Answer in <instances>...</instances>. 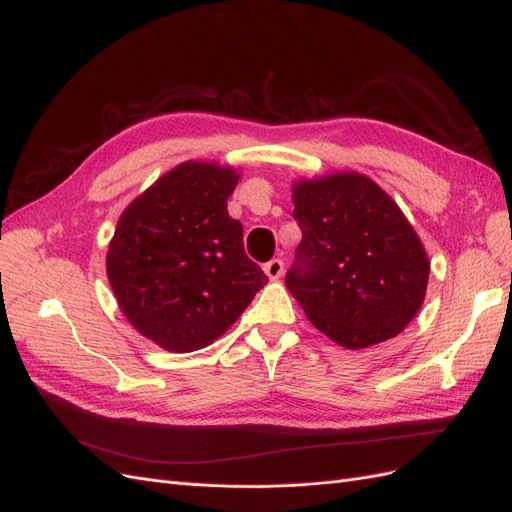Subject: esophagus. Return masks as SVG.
<instances>
[{
    "label": "esophagus",
    "instance_id": "esophagus-1",
    "mask_svg": "<svg viewBox=\"0 0 512 512\" xmlns=\"http://www.w3.org/2000/svg\"><path fill=\"white\" fill-rule=\"evenodd\" d=\"M263 270H266L270 280H278L280 276H283V272H285V263L280 261V259H272V261L266 263V266H263Z\"/></svg>",
    "mask_w": 512,
    "mask_h": 512
}]
</instances>
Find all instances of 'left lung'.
Instances as JSON below:
<instances>
[{
  "mask_svg": "<svg viewBox=\"0 0 512 512\" xmlns=\"http://www.w3.org/2000/svg\"><path fill=\"white\" fill-rule=\"evenodd\" d=\"M291 191L302 242L285 285L310 323L351 351L402 334L423 306L430 259L400 206L355 170Z\"/></svg>",
  "mask_w": 512,
  "mask_h": 512,
  "instance_id": "obj_1",
  "label": "left lung"
}]
</instances>
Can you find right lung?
<instances>
[{
	"label": "right lung",
	"mask_w": 512,
	"mask_h": 512,
	"mask_svg": "<svg viewBox=\"0 0 512 512\" xmlns=\"http://www.w3.org/2000/svg\"><path fill=\"white\" fill-rule=\"evenodd\" d=\"M238 180L229 163L183 161L121 212L106 274L125 319L161 349H204L268 283L227 214Z\"/></svg>",
	"instance_id": "1"
}]
</instances>
